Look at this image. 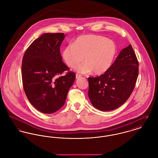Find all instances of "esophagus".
Returning a JSON list of instances; mask_svg holds the SVG:
<instances>
[{
	"mask_svg": "<svg viewBox=\"0 0 158 158\" xmlns=\"http://www.w3.org/2000/svg\"><path fill=\"white\" fill-rule=\"evenodd\" d=\"M81 77V74H76V79H79Z\"/></svg>",
	"mask_w": 158,
	"mask_h": 158,
	"instance_id": "34e87169",
	"label": "esophagus"
}]
</instances>
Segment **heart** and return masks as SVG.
<instances>
[{"mask_svg": "<svg viewBox=\"0 0 158 158\" xmlns=\"http://www.w3.org/2000/svg\"><path fill=\"white\" fill-rule=\"evenodd\" d=\"M115 43L105 37L93 34L77 37L72 45L65 47L62 58L70 68H74L83 60L85 62L76 68L77 72L96 74L106 72L116 55Z\"/></svg>", "mask_w": 158, "mask_h": 158, "instance_id": "1", "label": "heart"}]
</instances>
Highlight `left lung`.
<instances>
[{"instance_id": "obj_1", "label": "left lung", "mask_w": 158, "mask_h": 158, "mask_svg": "<svg viewBox=\"0 0 158 158\" xmlns=\"http://www.w3.org/2000/svg\"><path fill=\"white\" fill-rule=\"evenodd\" d=\"M138 61L131 44L122 49L109 70L88 77V97L93 106L102 111L117 109L129 98L138 76Z\"/></svg>"}]
</instances>
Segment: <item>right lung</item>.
I'll list each match as a JSON object with an SVG mask.
<instances>
[{"label": "right lung", "mask_w": 158, "mask_h": 158, "mask_svg": "<svg viewBox=\"0 0 158 158\" xmlns=\"http://www.w3.org/2000/svg\"><path fill=\"white\" fill-rule=\"evenodd\" d=\"M64 33H46L34 40L26 50L22 76L24 93L39 111L52 114L65 103L76 78L75 73L63 62L60 46Z\"/></svg>", "instance_id": "obj_1"}]
</instances>
